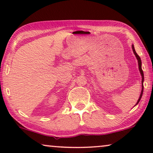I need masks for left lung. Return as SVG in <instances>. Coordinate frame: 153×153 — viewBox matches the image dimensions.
Returning a JSON list of instances; mask_svg holds the SVG:
<instances>
[{
    "label": "left lung",
    "instance_id": "1",
    "mask_svg": "<svg viewBox=\"0 0 153 153\" xmlns=\"http://www.w3.org/2000/svg\"><path fill=\"white\" fill-rule=\"evenodd\" d=\"M132 47V49H133V52L134 53V55L136 56V58H137V59L138 60V64H139V70L140 71V73H141V76H142V90H141V95H140V97L139 98V100H138V101L137 102V104H136V105L139 103L140 100L141 99V97H142V95H143V81H144V76H143V70H142V68H141V58L139 57V56L138 55L137 53V52H136L135 49H134V45L131 46ZM135 105V106H136Z\"/></svg>",
    "mask_w": 153,
    "mask_h": 153
}]
</instances>
